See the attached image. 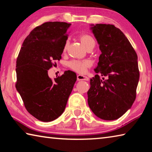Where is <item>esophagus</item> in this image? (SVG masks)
Segmentation results:
<instances>
[{
    "label": "esophagus",
    "mask_w": 152,
    "mask_h": 152,
    "mask_svg": "<svg viewBox=\"0 0 152 152\" xmlns=\"http://www.w3.org/2000/svg\"><path fill=\"white\" fill-rule=\"evenodd\" d=\"M88 78L85 76L83 75H78L77 76V80L80 81V80H88Z\"/></svg>",
    "instance_id": "esophagus-1"
}]
</instances>
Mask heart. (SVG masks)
<instances>
[{
  "label": "heart",
  "mask_w": 152,
  "mask_h": 152,
  "mask_svg": "<svg viewBox=\"0 0 152 152\" xmlns=\"http://www.w3.org/2000/svg\"><path fill=\"white\" fill-rule=\"evenodd\" d=\"M80 39L81 43L86 49L88 48L90 45L94 44V39L91 35L88 34H83L80 35ZM67 47H68V43L66 42L64 48V51L66 50ZM68 65L72 70L80 74H84L86 72L87 68H89V67L91 66V62L89 60H72L70 61V62H68Z\"/></svg>",
  "instance_id": "obj_1"
}]
</instances>
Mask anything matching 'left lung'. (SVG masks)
Returning <instances> with one entry per match:
<instances>
[{"instance_id": "8db88e82", "label": "left lung", "mask_w": 152, "mask_h": 152, "mask_svg": "<svg viewBox=\"0 0 152 152\" xmlns=\"http://www.w3.org/2000/svg\"><path fill=\"white\" fill-rule=\"evenodd\" d=\"M91 29L101 54L94 69L96 74L90 82L88 104L100 119L115 120L135 100L140 79L137 56L124 33L113 25H91Z\"/></svg>"}]
</instances>
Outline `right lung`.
I'll list each match as a JSON object with an SVG mask.
<instances>
[{"label": "right lung", "mask_w": 152, "mask_h": 152, "mask_svg": "<svg viewBox=\"0 0 152 152\" xmlns=\"http://www.w3.org/2000/svg\"><path fill=\"white\" fill-rule=\"evenodd\" d=\"M70 23L46 22L25 38L17 59L16 88L28 112L43 122L57 119L65 110L76 81L68 70L52 80L48 70L61 58Z\"/></svg>", "instance_id": "1"}]
</instances>
